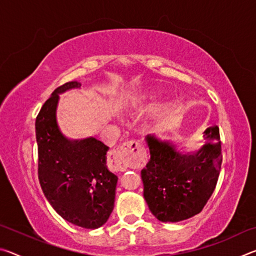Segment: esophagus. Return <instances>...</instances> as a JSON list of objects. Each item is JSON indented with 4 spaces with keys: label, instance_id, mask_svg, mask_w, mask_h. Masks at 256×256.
Instances as JSON below:
<instances>
[{
    "label": "esophagus",
    "instance_id": "34e87169",
    "mask_svg": "<svg viewBox=\"0 0 256 256\" xmlns=\"http://www.w3.org/2000/svg\"><path fill=\"white\" fill-rule=\"evenodd\" d=\"M138 149V142L131 140L124 142L118 149L110 151V158H108V164H110V170L115 172H123L126 170L132 154Z\"/></svg>",
    "mask_w": 256,
    "mask_h": 256
}]
</instances>
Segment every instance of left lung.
Listing matches in <instances>:
<instances>
[{
  "label": "left lung",
  "mask_w": 256,
  "mask_h": 256,
  "mask_svg": "<svg viewBox=\"0 0 256 256\" xmlns=\"http://www.w3.org/2000/svg\"><path fill=\"white\" fill-rule=\"evenodd\" d=\"M203 136L206 144L194 154H182L170 142L146 138L150 160L141 170L144 196L160 222L196 216L214 193L222 162L219 128H208Z\"/></svg>",
  "instance_id": "1"
}]
</instances>
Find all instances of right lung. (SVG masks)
I'll return each instance as SVG.
<instances>
[{
    "label": "right lung",
    "instance_id": "1",
    "mask_svg": "<svg viewBox=\"0 0 256 256\" xmlns=\"http://www.w3.org/2000/svg\"><path fill=\"white\" fill-rule=\"evenodd\" d=\"M80 86L76 81L60 86L38 112V178L47 200L63 219L96 229L114 209L118 176L107 170L110 148L94 138L68 140L56 122L58 94Z\"/></svg>",
    "mask_w": 256,
    "mask_h": 256
}]
</instances>
